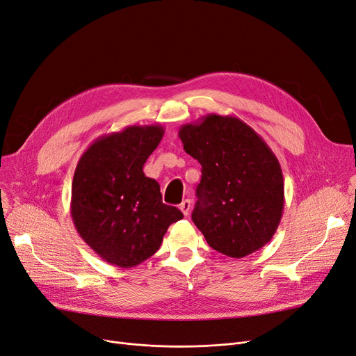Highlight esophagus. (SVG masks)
I'll return each instance as SVG.
<instances>
[{
  "label": "esophagus",
  "mask_w": 356,
  "mask_h": 356,
  "mask_svg": "<svg viewBox=\"0 0 356 356\" xmlns=\"http://www.w3.org/2000/svg\"><path fill=\"white\" fill-rule=\"evenodd\" d=\"M179 210L182 211V214L187 217L190 214V210H191V201L190 200H184L181 204H179Z\"/></svg>",
  "instance_id": "esophagus-1"
}]
</instances>
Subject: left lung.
Listing matches in <instances>:
<instances>
[{
	"instance_id": "8db88e82",
	"label": "left lung",
	"mask_w": 356,
	"mask_h": 356,
	"mask_svg": "<svg viewBox=\"0 0 356 356\" xmlns=\"http://www.w3.org/2000/svg\"><path fill=\"white\" fill-rule=\"evenodd\" d=\"M178 136L202 166L191 217L207 243L238 259L265 246L284 210L282 171L274 152L233 115L207 114L181 126Z\"/></svg>"
}]
</instances>
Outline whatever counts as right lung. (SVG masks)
<instances>
[{
    "mask_svg": "<svg viewBox=\"0 0 356 356\" xmlns=\"http://www.w3.org/2000/svg\"><path fill=\"white\" fill-rule=\"evenodd\" d=\"M159 124L129 126L98 138L79 158L71 216L81 238L106 262L133 268L159 249L184 216L162 202L159 184L143 165L163 136Z\"/></svg>",
    "mask_w": 356,
    "mask_h": 356,
    "instance_id": "add662e5",
    "label": "right lung"
}]
</instances>
